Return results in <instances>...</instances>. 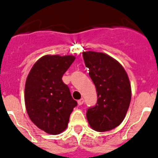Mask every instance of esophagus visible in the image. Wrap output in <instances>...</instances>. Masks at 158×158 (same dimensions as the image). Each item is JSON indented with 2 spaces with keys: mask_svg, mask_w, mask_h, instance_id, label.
Listing matches in <instances>:
<instances>
[{
  "mask_svg": "<svg viewBox=\"0 0 158 158\" xmlns=\"http://www.w3.org/2000/svg\"><path fill=\"white\" fill-rule=\"evenodd\" d=\"M83 103H84V98H81V99L78 100V104L79 105H82Z\"/></svg>",
  "mask_w": 158,
  "mask_h": 158,
  "instance_id": "1",
  "label": "esophagus"
}]
</instances>
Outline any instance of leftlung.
<instances>
[{"label": "left lung", "instance_id": "left-lung-1", "mask_svg": "<svg viewBox=\"0 0 158 158\" xmlns=\"http://www.w3.org/2000/svg\"><path fill=\"white\" fill-rule=\"evenodd\" d=\"M85 66L97 91V103L86 113L93 129L105 132L123 121L131 101V85L124 69L103 53H83Z\"/></svg>", "mask_w": 158, "mask_h": 158}]
</instances>
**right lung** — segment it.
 I'll use <instances>...</instances> for the list:
<instances>
[{
  "label": "right lung",
  "mask_w": 158,
  "mask_h": 158,
  "mask_svg": "<svg viewBox=\"0 0 158 158\" xmlns=\"http://www.w3.org/2000/svg\"><path fill=\"white\" fill-rule=\"evenodd\" d=\"M75 58L45 55L30 71L25 87V103L30 118L37 127L53 135L68 126L77 102L62 77Z\"/></svg>",
  "instance_id": "1"
}]
</instances>
